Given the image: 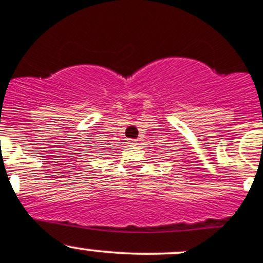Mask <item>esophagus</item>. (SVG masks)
Masks as SVG:
<instances>
[{"instance_id": "obj_1", "label": "esophagus", "mask_w": 263, "mask_h": 263, "mask_svg": "<svg viewBox=\"0 0 263 263\" xmlns=\"http://www.w3.org/2000/svg\"><path fill=\"white\" fill-rule=\"evenodd\" d=\"M137 142H139V141L135 140V139H129V140H128V145L132 146V147H135V146H137Z\"/></svg>"}]
</instances>
